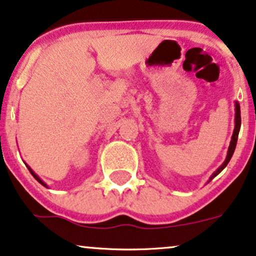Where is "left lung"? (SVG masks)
Listing matches in <instances>:
<instances>
[{
  "label": "left lung",
  "mask_w": 256,
  "mask_h": 256,
  "mask_svg": "<svg viewBox=\"0 0 256 256\" xmlns=\"http://www.w3.org/2000/svg\"><path fill=\"white\" fill-rule=\"evenodd\" d=\"M236 106V114H235V129H234V133H232V141H230V146H229V150H228V156H226V162H223V165L220 167L217 171L214 173L212 176L210 178V180L212 178H215V176L218 174V173L222 172V170L224 168V167L228 165V162H230V159H232V154H234V150H235V147H236V142H238V132H240V127H241V110H240V104L236 102L235 104ZM209 180V182H210Z\"/></svg>",
  "instance_id": "1"
}]
</instances>
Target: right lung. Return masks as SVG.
Returning a JSON list of instances; mask_svg holds the SVG:
<instances>
[{
  "label": "right lung",
  "instance_id": "add662e5",
  "mask_svg": "<svg viewBox=\"0 0 256 256\" xmlns=\"http://www.w3.org/2000/svg\"><path fill=\"white\" fill-rule=\"evenodd\" d=\"M27 167H28V166H27ZM28 170H30V173H32V176H34V178H36V180H38V182H40V184H41V185H44V186H46V184H45V182H42V180H41V179H40V178H39V176H36V173H34V172H33V171H32V170H30V167H28Z\"/></svg>",
  "mask_w": 256,
  "mask_h": 256
}]
</instances>
